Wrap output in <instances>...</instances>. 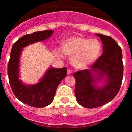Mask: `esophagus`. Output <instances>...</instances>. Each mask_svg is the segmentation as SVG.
Listing matches in <instances>:
<instances>
[{
  "instance_id": "esophagus-1",
  "label": "esophagus",
  "mask_w": 132,
  "mask_h": 132,
  "mask_svg": "<svg viewBox=\"0 0 132 132\" xmlns=\"http://www.w3.org/2000/svg\"><path fill=\"white\" fill-rule=\"evenodd\" d=\"M72 73H73V72H72L71 70V69H67V75H71V74H72Z\"/></svg>"
}]
</instances>
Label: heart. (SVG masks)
I'll return each instance as SVG.
<instances>
[{
    "mask_svg": "<svg viewBox=\"0 0 132 132\" xmlns=\"http://www.w3.org/2000/svg\"><path fill=\"white\" fill-rule=\"evenodd\" d=\"M65 54L72 57L71 63L75 67L84 69L91 65L98 58L102 45L97 39H88L80 36H73L65 39L62 44ZM57 54L63 57L62 51Z\"/></svg>",
    "mask_w": 132,
    "mask_h": 132,
    "instance_id": "obj_1",
    "label": "heart"
}]
</instances>
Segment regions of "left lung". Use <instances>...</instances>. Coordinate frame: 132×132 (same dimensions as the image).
Listing matches in <instances>:
<instances>
[{
  "label": "left lung",
  "mask_w": 132,
  "mask_h": 132,
  "mask_svg": "<svg viewBox=\"0 0 132 132\" xmlns=\"http://www.w3.org/2000/svg\"><path fill=\"white\" fill-rule=\"evenodd\" d=\"M103 44V53L91 65L90 69L78 71L75 79V94L78 103L87 108L102 106L110 102L118 93L122 82L123 65L122 49L113 38L96 34ZM105 79L98 87V81Z\"/></svg>",
  "instance_id": "1"
}]
</instances>
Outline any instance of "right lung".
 Returning <instances> with one entry per match:
<instances>
[{
  "instance_id": "add662e5",
  "label": "right lung",
  "mask_w": 132,
  "mask_h": 132,
  "mask_svg": "<svg viewBox=\"0 0 132 132\" xmlns=\"http://www.w3.org/2000/svg\"><path fill=\"white\" fill-rule=\"evenodd\" d=\"M52 30L36 31L24 35L13 44L8 64V75L12 90L21 102L30 106L43 108L52 103L56 90L67 75V69L50 67L40 81L35 85H26L18 79L19 61L23 48L30 44L48 39Z\"/></svg>"
}]
</instances>
